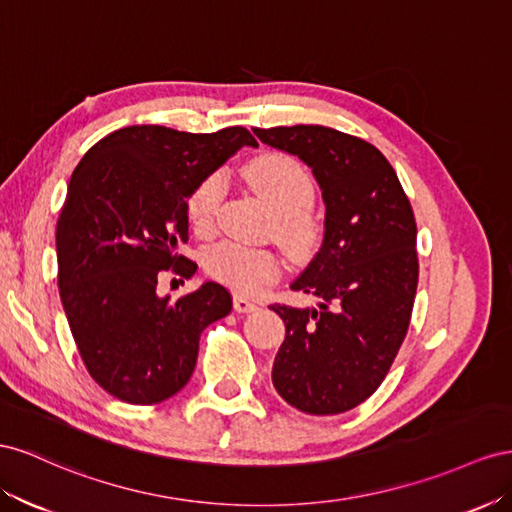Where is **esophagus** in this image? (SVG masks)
I'll use <instances>...</instances> for the list:
<instances>
[{
  "instance_id": "1",
  "label": "esophagus",
  "mask_w": 512,
  "mask_h": 512,
  "mask_svg": "<svg viewBox=\"0 0 512 512\" xmlns=\"http://www.w3.org/2000/svg\"><path fill=\"white\" fill-rule=\"evenodd\" d=\"M233 309H236L238 313H253V311H257L259 306L253 302V300H248L246 296H233Z\"/></svg>"
}]
</instances>
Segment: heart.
<instances>
[{
	"label": "heart",
	"mask_w": 512,
	"mask_h": 512,
	"mask_svg": "<svg viewBox=\"0 0 512 512\" xmlns=\"http://www.w3.org/2000/svg\"><path fill=\"white\" fill-rule=\"evenodd\" d=\"M242 178L257 199L272 212L274 236L294 255L311 253L321 236V223L313 214L315 182L296 158L287 154L259 156L242 167ZM225 197V178L210 173L186 201L188 223L197 236H210ZM203 266L216 281L240 294H255L274 283L283 272V261L270 248L221 240L203 253Z\"/></svg>",
	"instance_id": "b5f03b06"
}]
</instances>
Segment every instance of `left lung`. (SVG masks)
<instances>
[{
	"label": "left lung",
	"mask_w": 512,
	"mask_h": 512,
	"mask_svg": "<svg viewBox=\"0 0 512 512\" xmlns=\"http://www.w3.org/2000/svg\"><path fill=\"white\" fill-rule=\"evenodd\" d=\"M253 133L304 160L326 203L324 244L291 283L319 306H270L285 321L272 384L304 414H343L384 382L410 328L418 285L412 203L386 156L360 137L313 124Z\"/></svg>",
	"instance_id": "left-lung-1"
}]
</instances>
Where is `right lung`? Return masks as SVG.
<instances>
[{
    "mask_svg": "<svg viewBox=\"0 0 512 512\" xmlns=\"http://www.w3.org/2000/svg\"><path fill=\"white\" fill-rule=\"evenodd\" d=\"M242 145H257L244 126L199 135L126 126L72 173L57 218V285L85 369L111 397L152 405L180 392L201 332L231 311V294L212 281L178 300L156 287L165 274H195V261L175 253L188 240L186 201Z\"/></svg>",
    "mask_w": 512,
    "mask_h": 512,
    "instance_id": "add662e5",
    "label": "right lung"
}]
</instances>
